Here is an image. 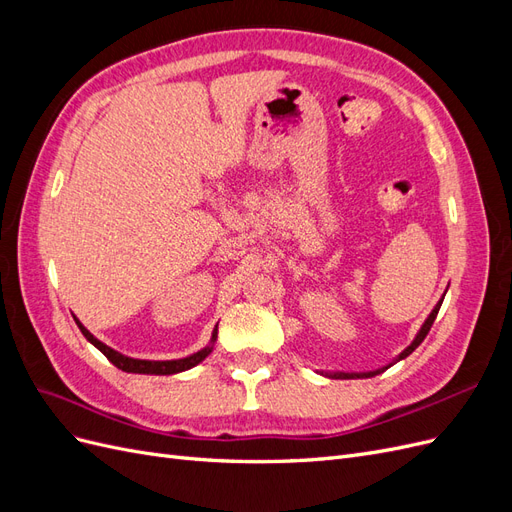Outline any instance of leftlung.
I'll return each mask as SVG.
<instances>
[{
  "instance_id": "1",
  "label": "left lung",
  "mask_w": 512,
  "mask_h": 512,
  "mask_svg": "<svg viewBox=\"0 0 512 512\" xmlns=\"http://www.w3.org/2000/svg\"><path fill=\"white\" fill-rule=\"evenodd\" d=\"M442 301H444V297L436 303V307L431 309V314L425 318V322H423V327L418 329V333H416V337L412 339V344L408 346V348H404L401 350L395 359L389 363V365H384V367H378V369H371V371H318V374H322V376H327V378H335V380H354V378H374V376H378V374H382V371H386L389 369L391 365H395V363H399L401 359H406L408 354H412L418 346H421V342L423 339L427 337V333H429V329H431V324H433V320H436V316H438V312H440V305H442Z\"/></svg>"
}]
</instances>
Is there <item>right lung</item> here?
Here are the masks:
<instances>
[{
  "mask_svg": "<svg viewBox=\"0 0 512 512\" xmlns=\"http://www.w3.org/2000/svg\"><path fill=\"white\" fill-rule=\"evenodd\" d=\"M76 324H79L81 333L85 335V339L89 344H94L108 361H111L115 367H119L121 371H128V374H147V376H170V374H179V371H185V369H192L196 367L198 363H203L207 356L211 354L213 346H215V339H218V327L213 329L211 333V339L209 344L205 348H200L198 352L190 354V356H183V359H173V361H147V359H132V356H126L121 354L117 350H113L111 346H106L104 342H100L98 337L91 335L79 318H74Z\"/></svg>",
  "mask_w": 512,
  "mask_h": 512,
  "instance_id": "obj_1",
  "label": "right lung"
}]
</instances>
